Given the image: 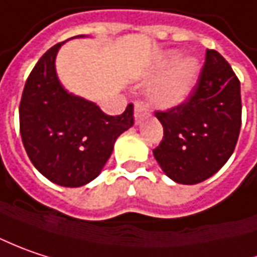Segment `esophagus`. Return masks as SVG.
Returning a JSON list of instances; mask_svg holds the SVG:
<instances>
[{"label":"esophagus","instance_id":"esophagus-1","mask_svg":"<svg viewBox=\"0 0 257 257\" xmlns=\"http://www.w3.org/2000/svg\"><path fill=\"white\" fill-rule=\"evenodd\" d=\"M148 115V111H146V107L142 104V102H136L135 104V118L136 122H140L145 117Z\"/></svg>","mask_w":257,"mask_h":257}]
</instances>
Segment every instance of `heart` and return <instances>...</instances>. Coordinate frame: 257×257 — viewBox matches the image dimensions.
<instances>
[{
	"mask_svg": "<svg viewBox=\"0 0 257 257\" xmlns=\"http://www.w3.org/2000/svg\"><path fill=\"white\" fill-rule=\"evenodd\" d=\"M178 58L179 53H171L163 62V69L175 65ZM198 71L199 65L197 59L186 58L181 60L163 79L155 82L149 88L148 96L150 104L158 108H172L181 104L192 91Z\"/></svg>",
	"mask_w": 257,
	"mask_h": 257,
	"instance_id": "heart-1",
	"label": "heart"
}]
</instances>
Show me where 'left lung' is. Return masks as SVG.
<instances>
[{
  "mask_svg": "<svg viewBox=\"0 0 257 257\" xmlns=\"http://www.w3.org/2000/svg\"><path fill=\"white\" fill-rule=\"evenodd\" d=\"M155 115L163 125V139L153 150L162 171L178 184H199L234 152L241 125L240 81L218 52L207 49L189 96Z\"/></svg>",
  "mask_w": 257,
  "mask_h": 257,
  "instance_id": "1",
  "label": "left lung"
}]
</instances>
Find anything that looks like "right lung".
I'll list each match as a JSON object with an SVG mask.
<instances>
[{
    "label": "right lung",
    "mask_w": 257,
    "mask_h": 257,
    "mask_svg": "<svg viewBox=\"0 0 257 257\" xmlns=\"http://www.w3.org/2000/svg\"><path fill=\"white\" fill-rule=\"evenodd\" d=\"M62 45L50 47L26 81L19 109L20 133L39 172L53 184L78 188L101 173L117 137L135 124V117L133 104L114 117L94 102L69 94L59 82L55 66Z\"/></svg>",
    "instance_id": "obj_1"
}]
</instances>
